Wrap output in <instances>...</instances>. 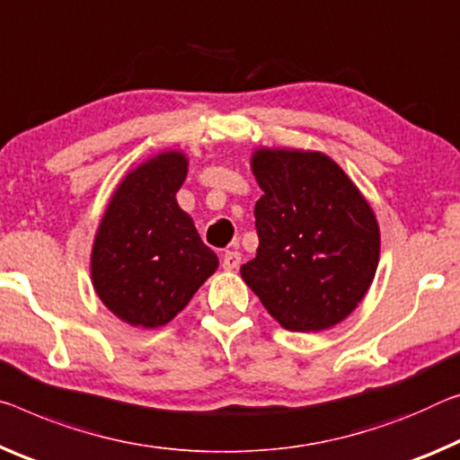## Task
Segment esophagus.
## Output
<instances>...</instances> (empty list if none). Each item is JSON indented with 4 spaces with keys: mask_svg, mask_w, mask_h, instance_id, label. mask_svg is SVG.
Instances as JSON below:
<instances>
[{
    "mask_svg": "<svg viewBox=\"0 0 460 460\" xmlns=\"http://www.w3.org/2000/svg\"><path fill=\"white\" fill-rule=\"evenodd\" d=\"M239 264H242V253L227 250L223 256V268L225 270H237Z\"/></svg>",
    "mask_w": 460,
    "mask_h": 460,
    "instance_id": "esophagus-1",
    "label": "esophagus"
}]
</instances>
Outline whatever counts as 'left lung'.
<instances>
[{
  "label": "left lung",
  "instance_id": "left-lung-1",
  "mask_svg": "<svg viewBox=\"0 0 460 460\" xmlns=\"http://www.w3.org/2000/svg\"><path fill=\"white\" fill-rule=\"evenodd\" d=\"M256 258L242 279L288 332L338 325L368 293L381 258L375 210L322 151L258 147Z\"/></svg>",
  "mask_w": 460,
  "mask_h": 460
}]
</instances>
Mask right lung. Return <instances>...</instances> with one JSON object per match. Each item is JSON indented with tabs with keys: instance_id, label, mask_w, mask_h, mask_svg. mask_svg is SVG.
Masks as SVG:
<instances>
[{
	"instance_id": "add662e5",
	"label": "right lung",
	"mask_w": 460,
	"mask_h": 460,
	"mask_svg": "<svg viewBox=\"0 0 460 460\" xmlns=\"http://www.w3.org/2000/svg\"><path fill=\"white\" fill-rule=\"evenodd\" d=\"M188 155L165 149L125 173L100 218L92 284L106 309L133 327L170 323L218 268L176 192Z\"/></svg>"
}]
</instances>
